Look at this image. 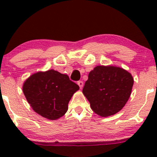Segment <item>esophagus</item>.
I'll use <instances>...</instances> for the list:
<instances>
[{
  "label": "esophagus",
  "instance_id": "esophagus-1",
  "mask_svg": "<svg viewBox=\"0 0 157 157\" xmlns=\"http://www.w3.org/2000/svg\"><path fill=\"white\" fill-rule=\"evenodd\" d=\"M77 84H78V86H80V89H82V86H83V82H82V81L80 80V81H78V82H77Z\"/></svg>",
  "mask_w": 157,
  "mask_h": 157
}]
</instances>
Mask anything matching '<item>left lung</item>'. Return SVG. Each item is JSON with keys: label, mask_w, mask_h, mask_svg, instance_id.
I'll return each mask as SVG.
<instances>
[{"label": "left lung", "mask_w": 157, "mask_h": 157, "mask_svg": "<svg viewBox=\"0 0 157 157\" xmlns=\"http://www.w3.org/2000/svg\"><path fill=\"white\" fill-rule=\"evenodd\" d=\"M134 79L123 68L98 66L90 71L82 93L94 112L101 117L115 114L130 97Z\"/></svg>", "instance_id": "left-lung-1"}]
</instances>
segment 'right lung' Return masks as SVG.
Wrapping results in <instances>:
<instances>
[{"instance_id": "right-lung-1", "label": "right lung", "mask_w": 157, "mask_h": 157, "mask_svg": "<svg viewBox=\"0 0 157 157\" xmlns=\"http://www.w3.org/2000/svg\"><path fill=\"white\" fill-rule=\"evenodd\" d=\"M79 89L68 75L51 69L30 76L23 84V91L36 113L55 120L66 113L68 102Z\"/></svg>"}]
</instances>
